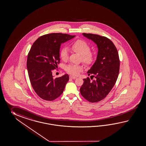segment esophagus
<instances>
[{"label":"esophagus","mask_w":146,"mask_h":146,"mask_svg":"<svg viewBox=\"0 0 146 146\" xmlns=\"http://www.w3.org/2000/svg\"><path fill=\"white\" fill-rule=\"evenodd\" d=\"M70 79H75V78H76V77H75V76H72V75H70Z\"/></svg>","instance_id":"obj_1"}]
</instances>
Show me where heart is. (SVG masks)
Listing matches in <instances>:
<instances>
[{"mask_svg":"<svg viewBox=\"0 0 146 146\" xmlns=\"http://www.w3.org/2000/svg\"><path fill=\"white\" fill-rule=\"evenodd\" d=\"M71 48L74 52L81 55L82 62L85 64H91L94 60V55L91 52V46L85 40L79 39L75 41L72 44ZM60 57L64 61L68 60V51L66 47L60 50ZM82 70L81 66L74 64H70L66 68V72L73 75H78Z\"/></svg>","mask_w":146,"mask_h":146,"instance_id":"obj_1","label":"heart"}]
</instances>
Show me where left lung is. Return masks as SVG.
Here are the masks:
<instances>
[{
    "instance_id": "left-lung-1",
    "label": "left lung",
    "mask_w": 146,
    "mask_h": 146,
    "mask_svg": "<svg viewBox=\"0 0 146 146\" xmlns=\"http://www.w3.org/2000/svg\"><path fill=\"white\" fill-rule=\"evenodd\" d=\"M82 35L96 43L98 48L96 60L88 71L89 78H84L80 93L92 103L104 99L113 88L119 73L120 60L117 49L110 39L106 37L83 33Z\"/></svg>"
}]
</instances>
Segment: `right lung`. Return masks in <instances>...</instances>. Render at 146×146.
Masks as SVG:
<instances>
[{"instance_id":"right-lung-1","label":"right lung","mask_w":146,"mask_h":146,"mask_svg":"<svg viewBox=\"0 0 146 146\" xmlns=\"http://www.w3.org/2000/svg\"><path fill=\"white\" fill-rule=\"evenodd\" d=\"M75 36L51 33L40 36L31 47L27 60L29 78L35 92L42 99L53 101L63 92L68 75L54 78L52 70L60 62L61 44Z\"/></svg>"}]
</instances>
